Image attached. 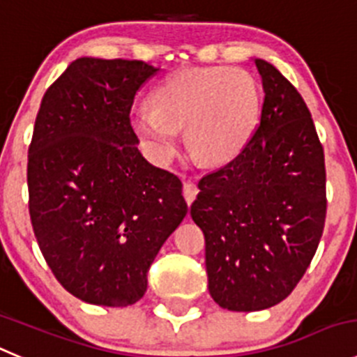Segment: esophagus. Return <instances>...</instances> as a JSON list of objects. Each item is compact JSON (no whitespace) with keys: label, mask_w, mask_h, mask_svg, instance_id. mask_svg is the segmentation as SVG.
<instances>
[{"label":"esophagus","mask_w":357,"mask_h":357,"mask_svg":"<svg viewBox=\"0 0 357 357\" xmlns=\"http://www.w3.org/2000/svg\"><path fill=\"white\" fill-rule=\"evenodd\" d=\"M198 192H199V189L195 182H191V181L184 182V198H185V202H188V205H191V203L195 202L196 196H198Z\"/></svg>","instance_id":"34e87169"}]
</instances>
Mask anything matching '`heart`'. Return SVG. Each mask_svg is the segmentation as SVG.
<instances>
[{"instance_id": "obj_1", "label": "heart", "mask_w": 357, "mask_h": 357, "mask_svg": "<svg viewBox=\"0 0 357 357\" xmlns=\"http://www.w3.org/2000/svg\"><path fill=\"white\" fill-rule=\"evenodd\" d=\"M261 94L249 71L229 66H192L172 73L152 105L131 110V128L158 161H168L181 144L208 165L229 162L247 147L257 128Z\"/></svg>"}]
</instances>
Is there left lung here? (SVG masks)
<instances>
[{"label": "left lung", "instance_id": "1", "mask_svg": "<svg viewBox=\"0 0 357 357\" xmlns=\"http://www.w3.org/2000/svg\"><path fill=\"white\" fill-rule=\"evenodd\" d=\"M254 64L264 91L259 126L231 162L203 176L191 205L205 235L210 296L233 312L286 300L326 219L324 151L310 112L273 64Z\"/></svg>", "mask_w": 357, "mask_h": 357}]
</instances>
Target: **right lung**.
<instances>
[{
  "label": "right lung",
  "mask_w": 357,
  "mask_h": 357,
  "mask_svg": "<svg viewBox=\"0 0 357 357\" xmlns=\"http://www.w3.org/2000/svg\"><path fill=\"white\" fill-rule=\"evenodd\" d=\"M159 68L80 57L47 89L28 152L29 215L47 264L75 298L128 307L188 213L182 182L138 151L130 112Z\"/></svg>",
  "instance_id": "1"
}]
</instances>
